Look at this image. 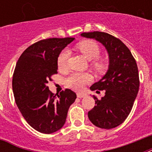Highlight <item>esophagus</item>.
Returning a JSON list of instances; mask_svg holds the SVG:
<instances>
[{
    "label": "esophagus",
    "mask_w": 152,
    "mask_h": 152,
    "mask_svg": "<svg viewBox=\"0 0 152 152\" xmlns=\"http://www.w3.org/2000/svg\"><path fill=\"white\" fill-rule=\"evenodd\" d=\"M76 95H77V97L78 98H83L86 96V94L83 92H78Z\"/></svg>",
    "instance_id": "esophagus-1"
}]
</instances>
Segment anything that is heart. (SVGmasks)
<instances>
[{
  "label": "heart",
  "mask_w": 152,
  "mask_h": 152,
  "mask_svg": "<svg viewBox=\"0 0 152 152\" xmlns=\"http://www.w3.org/2000/svg\"><path fill=\"white\" fill-rule=\"evenodd\" d=\"M76 50L82 53L88 60L91 61L90 65L93 69L98 72H103L106 69V62L103 60L99 59L100 47L97 42L92 40H84L76 44ZM69 57V52L67 50H63L58 55L57 64L58 69L61 70L65 69L68 66V61ZM91 80V76L88 73L73 72L69 75L65 80V83L69 88L80 90L85 84Z\"/></svg>",
  "instance_id": "b5f03b06"
}]
</instances>
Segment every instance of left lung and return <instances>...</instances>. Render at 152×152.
<instances>
[{
	"label": "left lung",
	"instance_id": "8db88e82",
	"mask_svg": "<svg viewBox=\"0 0 152 152\" xmlns=\"http://www.w3.org/2000/svg\"><path fill=\"white\" fill-rule=\"evenodd\" d=\"M81 36L100 42L109 53L110 65L106 74L91 87V91L105 90V96L88 112L89 120L101 129H113L127 118L139 91L137 62L129 49L120 39L106 32H84Z\"/></svg>",
	"mask_w": 152,
	"mask_h": 152
}]
</instances>
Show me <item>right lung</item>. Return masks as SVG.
Masks as SVG:
<instances>
[{
	"mask_svg": "<svg viewBox=\"0 0 152 152\" xmlns=\"http://www.w3.org/2000/svg\"><path fill=\"white\" fill-rule=\"evenodd\" d=\"M74 38L43 39L27 47L18 60L12 76L15 102L23 117L38 132L50 134L64 125L76 93L65 89L54 95L48 81L57 73L61 51Z\"/></svg>",
	"mask_w": 152,
	"mask_h": 152,
	"instance_id": "right-lung-1",
	"label": "right lung"
}]
</instances>
